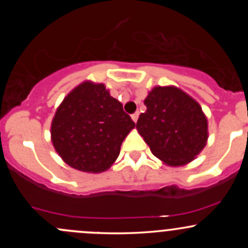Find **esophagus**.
<instances>
[{
  "mask_svg": "<svg viewBox=\"0 0 248 248\" xmlns=\"http://www.w3.org/2000/svg\"><path fill=\"white\" fill-rule=\"evenodd\" d=\"M138 117H139V111L134 112V114H132V120H133L134 122L138 121Z\"/></svg>",
  "mask_w": 248,
  "mask_h": 248,
  "instance_id": "esophagus-1",
  "label": "esophagus"
}]
</instances>
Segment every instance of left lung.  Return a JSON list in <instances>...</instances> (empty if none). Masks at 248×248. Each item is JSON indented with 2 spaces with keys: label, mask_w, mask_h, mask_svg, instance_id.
Segmentation results:
<instances>
[{
  "label": "left lung",
  "mask_w": 248,
  "mask_h": 248,
  "mask_svg": "<svg viewBox=\"0 0 248 248\" xmlns=\"http://www.w3.org/2000/svg\"><path fill=\"white\" fill-rule=\"evenodd\" d=\"M137 128L152 154L169 166L191 162L206 145L207 120L198 103L176 87H155Z\"/></svg>",
  "instance_id": "obj_1"
}]
</instances>
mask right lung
Returning <instances> with one entry per match:
<instances>
[{"label":"right lung","mask_w":248,"mask_h":248,"mask_svg":"<svg viewBox=\"0 0 248 248\" xmlns=\"http://www.w3.org/2000/svg\"><path fill=\"white\" fill-rule=\"evenodd\" d=\"M133 120L112 98L103 84L84 82L76 87L57 109L51 124V140L68 166L81 171L110 168L132 128Z\"/></svg>","instance_id":"1"}]
</instances>
